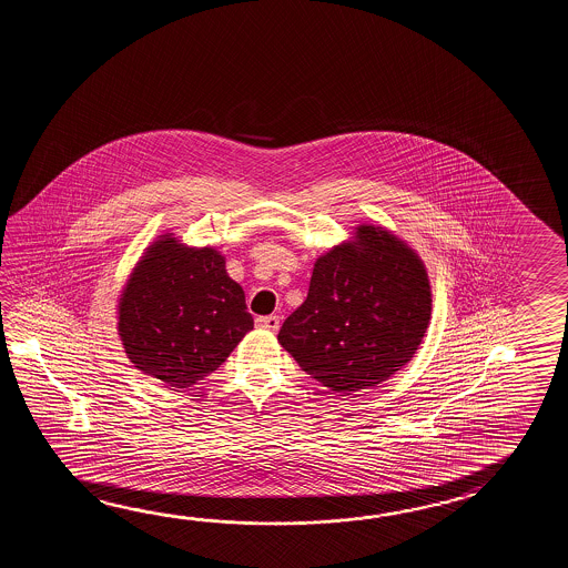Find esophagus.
Masks as SVG:
<instances>
[{
    "instance_id": "1",
    "label": "esophagus",
    "mask_w": 568,
    "mask_h": 568,
    "mask_svg": "<svg viewBox=\"0 0 568 568\" xmlns=\"http://www.w3.org/2000/svg\"><path fill=\"white\" fill-rule=\"evenodd\" d=\"M255 325L260 326V328H266V331H278L280 328V316L276 314H270V316H257L255 318Z\"/></svg>"
}]
</instances>
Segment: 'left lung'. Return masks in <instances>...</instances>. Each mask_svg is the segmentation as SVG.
I'll return each mask as SVG.
<instances>
[{
    "instance_id": "left-lung-1",
    "label": "left lung",
    "mask_w": 568,
    "mask_h": 568,
    "mask_svg": "<svg viewBox=\"0 0 568 568\" xmlns=\"http://www.w3.org/2000/svg\"><path fill=\"white\" fill-rule=\"evenodd\" d=\"M355 230L314 262L308 296L278 333L302 372L341 396L377 386L410 362L433 311L418 254L384 227Z\"/></svg>"
}]
</instances>
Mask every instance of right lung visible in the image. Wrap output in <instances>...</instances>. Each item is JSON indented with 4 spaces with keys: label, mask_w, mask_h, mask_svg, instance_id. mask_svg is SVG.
Here are the masks:
<instances>
[{
    "label": "right lung",
    "mask_w": 568,
    "mask_h": 568,
    "mask_svg": "<svg viewBox=\"0 0 568 568\" xmlns=\"http://www.w3.org/2000/svg\"><path fill=\"white\" fill-rule=\"evenodd\" d=\"M118 331L130 362L170 387L213 374L254 328L243 288L213 247L160 235L121 292Z\"/></svg>",
    "instance_id": "1"
}]
</instances>
